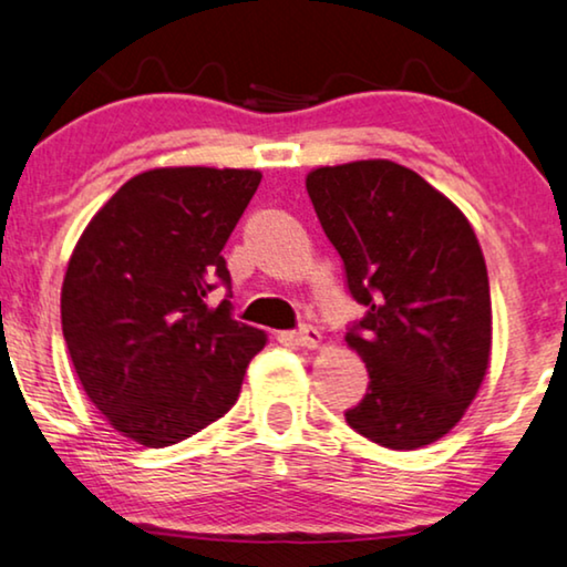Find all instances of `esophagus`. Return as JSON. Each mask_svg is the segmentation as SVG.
Returning a JSON list of instances; mask_svg holds the SVG:
<instances>
[{
    "mask_svg": "<svg viewBox=\"0 0 567 567\" xmlns=\"http://www.w3.org/2000/svg\"><path fill=\"white\" fill-rule=\"evenodd\" d=\"M293 340H297V343L305 346V348H317V346H320L322 336H320V330L312 328V324H299V328L293 330Z\"/></svg>",
    "mask_w": 567,
    "mask_h": 567,
    "instance_id": "esophagus-1",
    "label": "esophagus"
}]
</instances>
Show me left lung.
Masks as SVG:
<instances>
[{"mask_svg":"<svg viewBox=\"0 0 567 567\" xmlns=\"http://www.w3.org/2000/svg\"><path fill=\"white\" fill-rule=\"evenodd\" d=\"M307 193L353 301L346 340L369 371L355 433L421 449L460 423L491 361V284L470 221L413 169L386 159L320 167Z\"/></svg>","mask_w":567,"mask_h":567,"instance_id":"1","label":"left lung"}]
</instances>
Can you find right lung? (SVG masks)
<instances>
[{
    "instance_id": "obj_1",
    "label": "right lung",
    "mask_w": 567,
    "mask_h": 567,
    "mask_svg": "<svg viewBox=\"0 0 567 567\" xmlns=\"http://www.w3.org/2000/svg\"><path fill=\"white\" fill-rule=\"evenodd\" d=\"M258 185V169H150L74 247L61 289L69 355L95 408L138 444H177L221 417L266 346L231 317L221 255ZM216 288L228 293L212 306Z\"/></svg>"
}]
</instances>
